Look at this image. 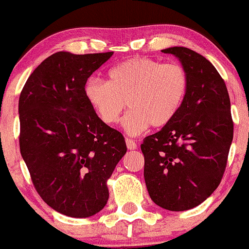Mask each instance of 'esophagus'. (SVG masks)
<instances>
[{"label": "esophagus", "instance_id": "esophagus-1", "mask_svg": "<svg viewBox=\"0 0 249 249\" xmlns=\"http://www.w3.org/2000/svg\"><path fill=\"white\" fill-rule=\"evenodd\" d=\"M125 145H127L128 150H135L137 148V142L132 139H128V138L125 139Z\"/></svg>", "mask_w": 249, "mask_h": 249}]
</instances>
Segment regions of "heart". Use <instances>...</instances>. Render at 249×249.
<instances>
[{
  "label": "heart",
  "mask_w": 249,
  "mask_h": 249,
  "mask_svg": "<svg viewBox=\"0 0 249 249\" xmlns=\"http://www.w3.org/2000/svg\"><path fill=\"white\" fill-rule=\"evenodd\" d=\"M109 80L89 78L85 97L102 122L115 124L120 115L130 107L124 119L127 133L137 135L152 125L170 124L186 98L189 78L180 63L148 57L124 61L109 71Z\"/></svg>",
  "instance_id": "heart-1"
}]
</instances>
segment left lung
<instances>
[{
  "mask_svg": "<svg viewBox=\"0 0 249 249\" xmlns=\"http://www.w3.org/2000/svg\"><path fill=\"white\" fill-rule=\"evenodd\" d=\"M180 58L189 78L175 119L142 143L143 178L155 204L186 211L219 186L234 135L230 98L217 69L188 48L163 50Z\"/></svg>",
  "mask_w": 249,
  "mask_h": 249,
  "instance_id": "1",
  "label": "left lung"
}]
</instances>
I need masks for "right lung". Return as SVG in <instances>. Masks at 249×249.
Wrapping results in <instances>:
<instances>
[{
  "mask_svg": "<svg viewBox=\"0 0 249 249\" xmlns=\"http://www.w3.org/2000/svg\"><path fill=\"white\" fill-rule=\"evenodd\" d=\"M112 53H53L20 93L19 145L31 180L49 206L69 217L106 206L107 180L127 152L124 135L101 121L84 92Z\"/></svg>",
  "mask_w": 249,
  "mask_h": 249,
  "instance_id": "1",
  "label": "right lung"
}]
</instances>
